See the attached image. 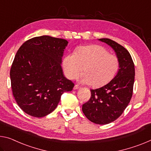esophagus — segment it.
<instances>
[{
    "label": "esophagus",
    "mask_w": 151,
    "mask_h": 151,
    "mask_svg": "<svg viewBox=\"0 0 151 151\" xmlns=\"http://www.w3.org/2000/svg\"><path fill=\"white\" fill-rule=\"evenodd\" d=\"M78 88H81V87L78 85H75V87H74V89H75V90L78 89Z\"/></svg>",
    "instance_id": "obj_1"
}]
</instances>
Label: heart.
<instances>
[{"mask_svg":"<svg viewBox=\"0 0 151 151\" xmlns=\"http://www.w3.org/2000/svg\"><path fill=\"white\" fill-rule=\"evenodd\" d=\"M67 78L73 79L83 70L80 81L93 87H100L111 81L119 69V60L108 50L98 45H86L68 54L63 61Z\"/></svg>","mask_w":151,"mask_h":151,"instance_id":"b5f03b06","label":"heart"}]
</instances>
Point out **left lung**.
<instances>
[{
    "mask_svg": "<svg viewBox=\"0 0 151 151\" xmlns=\"http://www.w3.org/2000/svg\"><path fill=\"white\" fill-rule=\"evenodd\" d=\"M99 41L112 47L119 60V70L107 85L91 89L88 101L83 105V114L91 122L107 124L118 119L128 106L132 96L135 69L130 53L122 45L108 39Z\"/></svg>",
    "mask_w": 151,
    "mask_h": 151,
    "instance_id": "8db88e82",
    "label": "left lung"
}]
</instances>
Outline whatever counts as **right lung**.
<instances>
[{
	"instance_id": "obj_1",
	"label": "right lung",
	"mask_w": 151,
	"mask_h": 151,
	"mask_svg": "<svg viewBox=\"0 0 151 151\" xmlns=\"http://www.w3.org/2000/svg\"><path fill=\"white\" fill-rule=\"evenodd\" d=\"M67 40L49 35L27 40L19 47L10 76L18 106L30 116L42 118L56 109L64 92L74 83L64 76L61 66Z\"/></svg>"
}]
</instances>
